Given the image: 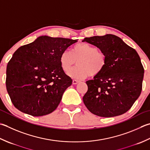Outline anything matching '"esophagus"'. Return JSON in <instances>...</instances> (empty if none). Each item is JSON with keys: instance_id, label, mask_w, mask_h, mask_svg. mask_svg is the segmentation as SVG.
<instances>
[{"instance_id": "esophagus-1", "label": "esophagus", "mask_w": 150, "mask_h": 150, "mask_svg": "<svg viewBox=\"0 0 150 150\" xmlns=\"http://www.w3.org/2000/svg\"><path fill=\"white\" fill-rule=\"evenodd\" d=\"M80 81L79 80H77V79H73V84H77V83H79Z\"/></svg>"}]
</instances>
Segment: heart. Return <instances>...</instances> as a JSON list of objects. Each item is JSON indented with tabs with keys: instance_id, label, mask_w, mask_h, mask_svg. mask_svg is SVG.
Here are the masks:
<instances>
[{
	"instance_id": "heart-1",
	"label": "heart",
	"mask_w": 150,
	"mask_h": 150,
	"mask_svg": "<svg viewBox=\"0 0 150 150\" xmlns=\"http://www.w3.org/2000/svg\"><path fill=\"white\" fill-rule=\"evenodd\" d=\"M60 64L64 71L67 72L77 61L78 66L68 72L75 79H84L100 74L107 66V57L95 46L80 43L73 46L71 51H64L60 56Z\"/></svg>"
}]
</instances>
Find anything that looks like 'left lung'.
<instances>
[{
  "label": "left lung",
  "instance_id": "obj_1",
  "mask_svg": "<svg viewBox=\"0 0 150 150\" xmlns=\"http://www.w3.org/2000/svg\"><path fill=\"white\" fill-rule=\"evenodd\" d=\"M107 57V66L93 80L86 82L83 102L90 112L109 118L130 109L141 93L144 69L133 48L112 34L85 38Z\"/></svg>",
  "mask_w": 150,
  "mask_h": 150
}]
</instances>
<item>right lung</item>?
<instances>
[{"label": "right lung", "mask_w": 150, "mask_h": 150, "mask_svg": "<svg viewBox=\"0 0 150 150\" xmlns=\"http://www.w3.org/2000/svg\"><path fill=\"white\" fill-rule=\"evenodd\" d=\"M77 40L42 36L17 50L8 63L6 86L14 107L33 116L57 108L72 84L60 64V56Z\"/></svg>", "instance_id": "add662e5"}]
</instances>
